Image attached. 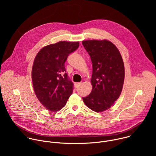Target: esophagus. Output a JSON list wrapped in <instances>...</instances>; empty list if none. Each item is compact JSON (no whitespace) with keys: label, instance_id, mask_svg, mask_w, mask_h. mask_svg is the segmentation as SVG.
Returning <instances> with one entry per match:
<instances>
[{"label":"esophagus","instance_id":"obj_1","mask_svg":"<svg viewBox=\"0 0 156 156\" xmlns=\"http://www.w3.org/2000/svg\"><path fill=\"white\" fill-rule=\"evenodd\" d=\"M81 84H82V83H75V87L76 88L79 87L81 85Z\"/></svg>","mask_w":156,"mask_h":156}]
</instances>
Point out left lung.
I'll use <instances>...</instances> for the list:
<instances>
[{
	"label": "left lung",
	"instance_id": "obj_1",
	"mask_svg": "<svg viewBox=\"0 0 156 156\" xmlns=\"http://www.w3.org/2000/svg\"><path fill=\"white\" fill-rule=\"evenodd\" d=\"M82 44L93 63L92 91L82 98L90 109L101 112L112 106L121 94L125 78L123 61L117 47L108 41L87 40Z\"/></svg>",
	"mask_w": 156,
	"mask_h": 156
}]
</instances>
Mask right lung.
Instances as JSON below:
<instances>
[{"instance_id": "add662e5", "label": "right lung", "mask_w": 156, "mask_h": 156, "mask_svg": "<svg viewBox=\"0 0 156 156\" xmlns=\"http://www.w3.org/2000/svg\"><path fill=\"white\" fill-rule=\"evenodd\" d=\"M78 47V42L60 41L43 48L34 60L32 81L36 96L52 112L62 108L73 93V83L66 73L65 62Z\"/></svg>"}]
</instances>
